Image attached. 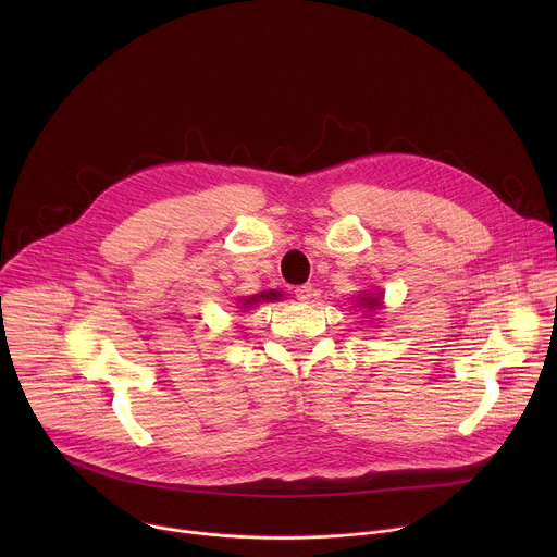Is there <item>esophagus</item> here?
I'll use <instances>...</instances> for the list:
<instances>
[{"label":"esophagus","mask_w":557,"mask_h":557,"mask_svg":"<svg viewBox=\"0 0 557 557\" xmlns=\"http://www.w3.org/2000/svg\"><path fill=\"white\" fill-rule=\"evenodd\" d=\"M295 297H297L299 301H308V299L312 297V284H301V286H297V288H295Z\"/></svg>","instance_id":"1"}]
</instances>
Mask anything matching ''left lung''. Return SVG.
I'll return each mask as SVG.
<instances>
[{"label": "left lung", "instance_id": "obj_1", "mask_svg": "<svg viewBox=\"0 0 557 557\" xmlns=\"http://www.w3.org/2000/svg\"><path fill=\"white\" fill-rule=\"evenodd\" d=\"M368 304H370V308H374L379 304V299L376 297H368Z\"/></svg>", "mask_w": 557, "mask_h": 557}]
</instances>
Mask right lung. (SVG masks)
Returning a JSON list of instances; mask_svg holds the SVG:
<instances>
[{"instance_id":"1","label":"right lung","mask_w":557,"mask_h":557,"mask_svg":"<svg viewBox=\"0 0 557 557\" xmlns=\"http://www.w3.org/2000/svg\"><path fill=\"white\" fill-rule=\"evenodd\" d=\"M262 297H264V299H275L277 293H267V295H262ZM253 301H256V297H253ZM243 304H245V308H247L251 301H243Z\"/></svg>"}]
</instances>
